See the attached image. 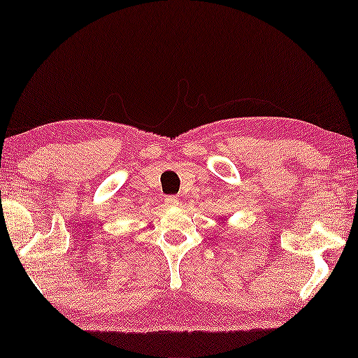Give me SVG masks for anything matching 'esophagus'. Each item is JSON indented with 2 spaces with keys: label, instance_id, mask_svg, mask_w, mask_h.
I'll return each mask as SVG.
<instances>
[{
  "label": "esophagus",
  "instance_id": "obj_1",
  "mask_svg": "<svg viewBox=\"0 0 358 358\" xmlns=\"http://www.w3.org/2000/svg\"><path fill=\"white\" fill-rule=\"evenodd\" d=\"M166 204L168 206H178L179 204V198L178 196H166Z\"/></svg>",
  "mask_w": 358,
  "mask_h": 358
}]
</instances>
